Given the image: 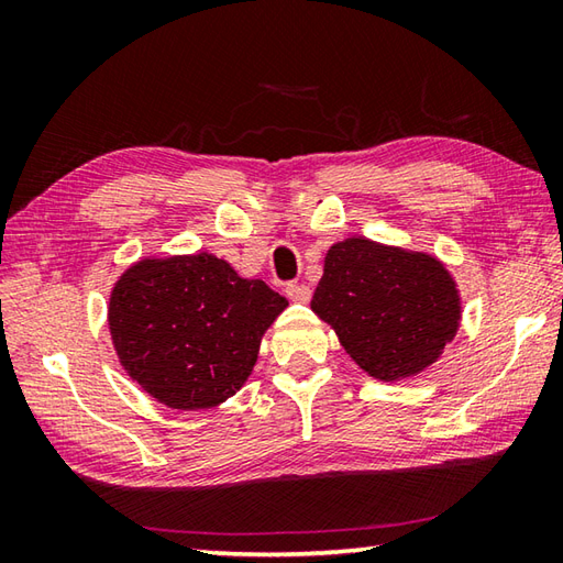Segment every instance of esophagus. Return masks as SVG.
Masks as SVG:
<instances>
[{"label":"esophagus","instance_id":"obj_1","mask_svg":"<svg viewBox=\"0 0 563 563\" xmlns=\"http://www.w3.org/2000/svg\"><path fill=\"white\" fill-rule=\"evenodd\" d=\"M285 295H288L292 302H309L312 290H309V285H305V283H288L285 285Z\"/></svg>","mask_w":563,"mask_h":563}]
</instances>
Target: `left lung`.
Returning <instances> with one entry per match:
<instances>
[{"label":"left lung","mask_w":563,"mask_h":563,"mask_svg":"<svg viewBox=\"0 0 563 563\" xmlns=\"http://www.w3.org/2000/svg\"><path fill=\"white\" fill-rule=\"evenodd\" d=\"M312 309L367 375L387 382L435 363L460 324L457 290L435 258L369 239L329 249Z\"/></svg>","instance_id":"8db88e82"}]
</instances>
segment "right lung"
Wrapping results in <instances>:
<instances>
[{
	"label": "right lung",
	"instance_id": "add662e5",
	"mask_svg": "<svg viewBox=\"0 0 563 563\" xmlns=\"http://www.w3.org/2000/svg\"><path fill=\"white\" fill-rule=\"evenodd\" d=\"M288 300L210 254L140 261L115 283L113 345L128 375L172 409H210L244 385Z\"/></svg>",
	"mask_w": 563,
	"mask_h": 563
}]
</instances>
